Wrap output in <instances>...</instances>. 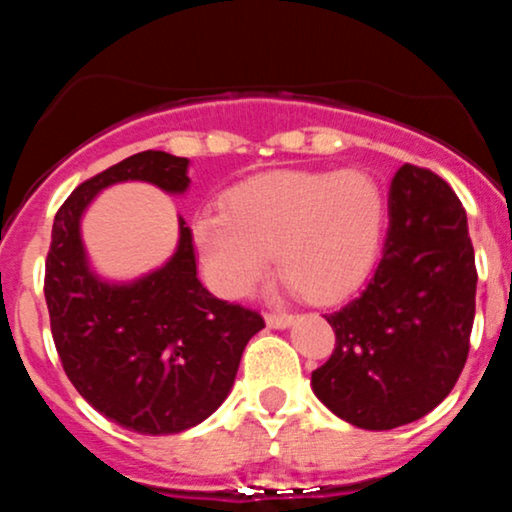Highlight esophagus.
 Returning a JSON list of instances; mask_svg holds the SVG:
<instances>
[{"mask_svg": "<svg viewBox=\"0 0 512 512\" xmlns=\"http://www.w3.org/2000/svg\"><path fill=\"white\" fill-rule=\"evenodd\" d=\"M264 322H267V327H272V330H286V327L293 325V315L289 313H269L264 317Z\"/></svg>", "mask_w": 512, "mask_h": 512, "instance_id": "esophagus-1", "label": "esophagus"}]
</instances>
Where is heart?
Listing matches in <instances>:
<instances>
[{
  "label": "heart",
  "mask_w": 512,
  "mask_h": 512,
  "mask_svg": "<svg viewBox=\"0 0 512 512\" xmlns=\"http://www.w3.org/2000/svg\"><path fill=\"white\" fill-rule=\"evenodd\" d=\"M385 221V192L368 170H272L231 187L223 211L199 214L192 238L219 296H248L274 255L298 296L325 305L368 279Z\"/></svg>",
  "instance_id": "obj_1"
}]
</instances>
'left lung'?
<instances>
[{"label":"left lung","mask_w":512,"mask_h":512,"mask_svg":"<svg viewBox=\"0 0 512 512\" xmlns=\"http://www.w3.org/2000/svg\"><path fill=\"white\" fill-rule=\"evenodd\" d=\"M383 260L337 313L330 361L310 378L339 419L390 431L450 395L469 354L477 267L467 214L445 180L404 163L390 182Z\"/></svg>","instance_id":"8db88e82"}]
</instances>
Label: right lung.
<instances>
[{"label": "right lung", "instance_id": "1", "mask_svg": "<svg viewBox=\"0 0 512 512\" xmlns=\"http://www.w3.org/2000/svg\"><path fill=\"white\" fill-rule=\"evenodd\" d=\"M187 168V158L142 151L81 182L57 211L45 262L64 373L105 419L142 436L182 433L209 419L236 383L245 344L264 327L257 313L204 289L182 216L173 255L137 279H103L88 260L81 219L93 199L120 182L185 195Z\"/></svg>", "mask_w": 512, "mask_h": 512}]
</instances>
